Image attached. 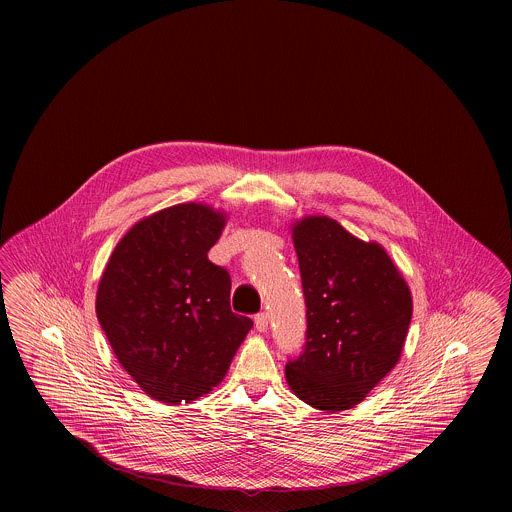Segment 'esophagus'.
<instances>
[{
    "label": "esophagus",
    "instance_id": "obj_1",
    "mask_svg": "<svg viewBox=\"0 0 512 512\" xmlns=\"http://www.w3.org/2000/svg\"><path fill=\"white\" fill-rule=\"evenodd\" d=\"M268 322H270V318H268L267 313H259V315L255 317V328H257L259 332H267Z\"/></svg>",
    "mask_w": 512,
    "mask_h": 512
}]
</instances>
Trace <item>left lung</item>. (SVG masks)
I'll list each match as a JSON object with an SVG mask.
<instances>
[{
    "instance_id": "left-lung-1",
    "label": "left lung",
    "mask_w": 512,
    "mask_h": 512,
    "mask_svg": "<svg viewBox=\"0 0 512 512\" xmlns=\"http://www.w3.org/2000/svg\"><path fill=\"white\" fill-rule=\"evenodd\" d=\"M307 305L303 353L286 365L290 390L318 411L359 405L397 365L413 317L411 290L386 249L338 220L292 222Z\"/></svg>"
}]
</instances>
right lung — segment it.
I'll return each instance as SVG.
<instances>
[{"instance_id":"add662e5","label":"right lung","mask_w":512,"mask_h":512,"mask_svg":"<svg viewBox=\"0 0 512 512\" xmlns=\"http://www.w3.org/2000/svg\"><path fill=\"white\" fill-rule=\"evenodd\" d=\"M226 213L178 203L138 220L99 278L96 315L122 368L155 401L219 386L253 320L230 309V274L209 261Z\"/></svg>"}]
</instances>
